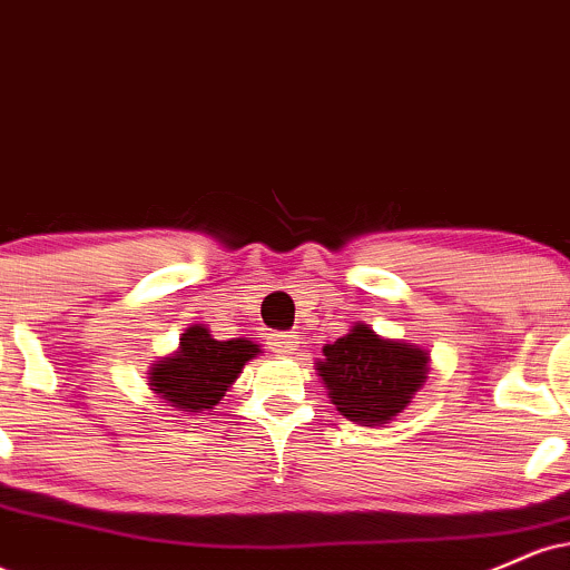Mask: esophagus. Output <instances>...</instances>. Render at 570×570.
I'll return each instance as SVG.
<instances>
[{"label": "esophagus", "instance_id": "1", "mask_svg": "<svg viewBox=\"0 0 570 570\" xmlns=\"http://www.w3.org/2000/svg\"><path fill=\"white\" fill-rule=\"evenodd\" d=\"M299 348V343H297V335H284V332H281V335H273L271 337V351L276 353V356H292L294 351Z\"/></svg>", "mask_w": 570, "mask_h": 570}]
</instances>
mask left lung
Masks as SVG:
<instances>
[{
	"label": "left lung",
	"instance_id": "obj_1",
	"mask_svg": "<svg viewBox=\"0 0 570 570\" xmlns=\"http://www.w3.org/2000/svg\"><path fill=\"white\" fill-rule=\"evenodd\" d=\"M316 362L326 396L337 412L358 426L391 423L426 385L431 353L415 343L381 337L356 322L348 335L324 345Z\"/></svg>",
	"mask_w": 570,
	"mask_h": 570
}]
</instances>
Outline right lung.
Returning a JSON list of instances; mask_svg holds the SVG:
<instances>
[{
    "instance_id": "add662e5",
    "label": "right lung",
    "mask_w": 570,
    "mask_h": 570,
    "mask_svg": "<svg viewBox=\"0 0 570 570\" xmlns=\"http://www.w3.org/2000/svg\"><path fill=\"white\" fill-rule=\"evenodd\" d=\"M259 353L263 348L254 340H217L206 324H193L179 337V348L160 356L147 370V385L168 407L185 415H212L225 391L238 381L246 362Z\"/></svg>"
}]
</instances>
